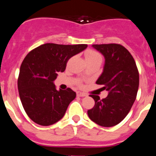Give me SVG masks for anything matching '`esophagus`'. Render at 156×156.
<instances>
[{"mask_svg": "<svg viewBox=\"0 0 156 156\" xmlns=\"http://www.w3.org/2000/svg\"><path fill=\"white\" fill-rule=\"evenodd\" d=\"M77 96L78 97H85V96H87L86 94L84 93H82V92H77Z\"/></svg>", "mask_w": 156, "mask_h": 156, "instance_id": "esophagus-1", "label": "esophagus"}]
</instances>
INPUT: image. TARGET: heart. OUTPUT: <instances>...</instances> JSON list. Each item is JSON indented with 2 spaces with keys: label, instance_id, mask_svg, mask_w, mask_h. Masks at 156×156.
I'll list each match as a JSON object with an SVG mask.
<instances>
[{
  "label": "heart",
  "instance_id": "b5f03b06",
  "mask_svg": "<svg viewBox=\"0 0 156 156\" xmlns=\"http://www.w3.org/2000/svg\"><path fill=\"white\" fill-rule=\"evenodd\" d=\"M85 58L87 62H90L94 61H101V56L98 52L95 51L94 50H87L85 52Z\"/></svg>",
  "mask_w": 156,
  "mask_h": 156
}]
</instances>
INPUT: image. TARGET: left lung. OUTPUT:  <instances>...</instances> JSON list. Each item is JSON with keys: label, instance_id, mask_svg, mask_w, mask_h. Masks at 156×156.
<instances>
[{"label": "left lung", "instance_id": "1", "mask_svg": "<svg viewBox=\"0 0 156 156\" xmlns=\"http://www.w3.org/2000/svg\"><path fill=\"white\" fill-rule=\"evenodd\" d=\"M105 58L102 74L96 83L108 91L105 98L90 94L95 101L88 116L105 127L117 125L126 116L137 97L139 73L134 59L126 48L119 44H93Z\"/></svg>", "mask_w": 156, "mask_h": 156}]
</instances>
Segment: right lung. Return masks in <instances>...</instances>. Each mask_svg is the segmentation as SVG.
<instances>
[{
	"instance_id": "right-lung-1",
	"label": "right lung",
	"mask_w": 156,
	"mask_h": 156,
	"mask_svg": "<svg viewBox=\"0 0 156 156\" xmlns=\"http://www.w3.org/2000/svg\"><path fill=\"white\" fill-rule=\"evenodd\" d=\"M87 47L48 43L34 48L25 57L19 70L18 89L24 110L34 122L50 126L64 116L76 94L70 88L57 90L53 82L58 72L65 71L69 59Z\"/></svg>"
}]
</instances>
